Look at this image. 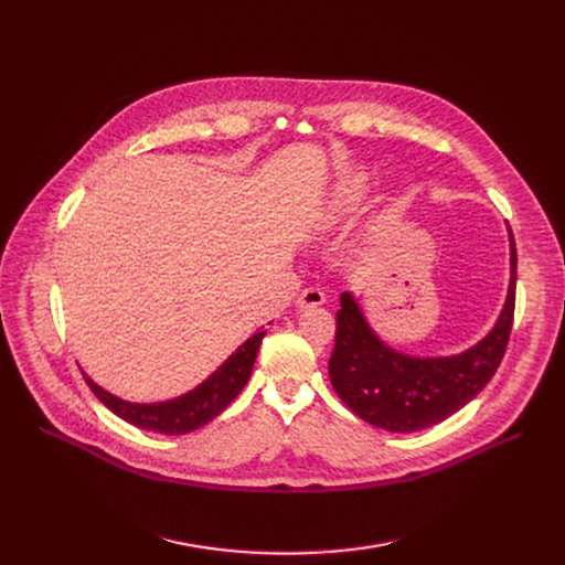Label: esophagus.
<instances>
[{
	"label": "esophagus",
	"instance_id": "34e87169",
	"mask_svg": "<svg viewBox=\"0 0 565 565\" xmlns=\"http://www.w3.org/2000/svg\"><path fill=\"white\" fill-rule=\"evenodd\" d=\"M324 305V292L320 288H307L300 292V298L295 300V307H298L300 311L305 309H313V307H320Z\"/></svg>",
	"mask_w": 565,
	"mask_h": 565
}]
</instances>
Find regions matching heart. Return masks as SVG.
<instances>
[{
	"instance_id": "obj_1",
	"label": "heart",
	"mask_w": 565,
	"mask_h": 565,
	"mask_svg": "<svg viewBox=\"0 0 565 565\" xmlns=\"http://www.w3.org/2000/svg\"><path fill=\"white\" fill-rule=\"evenodd\" d=\"M366 192V173L364 171H348L341 175L337 185L332 188L328 201H324L322 211L318 213V226L328 228L339 224L345 215H350L354 207L360 205Z\"/></svg>"
}]
</instances>
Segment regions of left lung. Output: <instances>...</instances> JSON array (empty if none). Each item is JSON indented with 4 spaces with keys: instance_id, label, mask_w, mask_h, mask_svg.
<instances>
[{
    "instance_id": "obj_1",
    "label": "left lung",
    "mask_w": 565,
    "mask_h": 565,
    "mask_svg": "<svg viewBox=\"0 0 565 565\" xmlns=\"http://www.w3.org/2000/svg\"><path fill=\"white\" fill-rule=\"evenodd\" d=\"M511 281L494 328L449 358H414L384 343L369 324L358 298L341 292L330 380L339 398L366 424L390 433H417L462 409L492 380L509 345L515 311L518 252L513 233Z\"/></svg>"
}]
</instances>
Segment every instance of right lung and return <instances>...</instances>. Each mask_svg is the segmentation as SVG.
I'll use <instances>...</instances> for the list:
<instances>
[{"mask_svg":"<svg viewBox=\"0 0 565 565\" xmlns=\"http://www.w3.org/2000/svg\"><path fill=\"white\" fill-rule=\"evenodd\" d=\"M263 337H265V330L260 328V332L249 337L243 345H237V350L231 354V358L215 373L207 375L199 387H194L183 396H175L160 403L124 401L98 387V384L84 371L82 375L88 387H92V392L98 396V401L105 407H109L116 417H121L124 422L141 430L162 433V435H185L205 426L207 422H213L217 414H222L228 407V403L243 392V387L252 375Z\"/></svg>","mask_w":565,"mask_h":565,"instance_id":"right-lung-1","label":"right lung"}]
</instances>
